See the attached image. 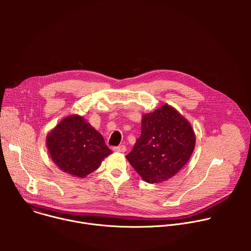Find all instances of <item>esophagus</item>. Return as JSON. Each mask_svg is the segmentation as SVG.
Wrapping results in <instances>:
<instances>
[{
    "label": "esophagus",
    "mask_w": 251,
    "mask_h": 251,
    "mask_svg": "<svg viewBox=\"0 0 251 251\" xmlns=\"http://www.w3.org/2000/svg\"><path fill=\"white\" fill-rule=\"evenodd\" d=\"M113 150L115 152H119V153H124L126 152V147L124 145H121V146H117V147H114Z\"/></svg>",
    "instance_id": "esophagus-1"
}]
</instances>
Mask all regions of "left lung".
<instances>
[{"label":"left lung","mask_w":251,"mask_h":251,"mask_svg":"<svg viewBox=\"0 0 251 251\" xmlns=\"http://www.w3.org/2000/svg\"><path fill=\"white\" fill-rule=\"evenodd\" d=\"M141 124V136L126 158L145 182H165L191 158L195 132L190 122L168 104L143 115Z\"/></svg>","instance_id":"obj_1"}]
</instances>
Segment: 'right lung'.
Returning <instances> with one entry per match:
<instances>
[{
	"mask_svg": "<svg viewBox=\"0 0 251 251\" xmlns=\"http://www.w3.org/2000/svg\"><path fill=\"white\" fill-rule=\"evenodd\" d=\"M47 147L62 172L78 177L94 172L112 153L102 135L79 115L63 118L48 134Z\"/></svg>",
	"mask_w": 251,
	"mask_h": 251,
	"instance_id": "obj_1",
	"label": "right lung"
}]
</instances>
